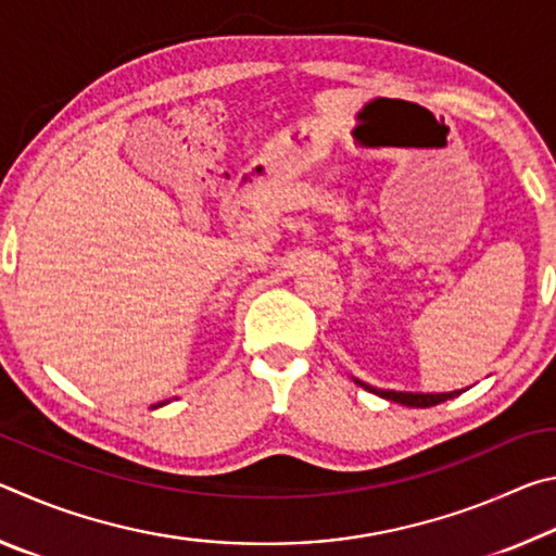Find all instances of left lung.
Segmentation results:
<instances>
[{"label": "left lung", "instance_id": "8db88e82", "mask_svg": "<svg viewBox=\"0 0 556 556\" xmlns=\"http://www.w3.org/2000/svg\"><path fill=\"white\" fill-rule=\"evenodd\" d=\"M363 388H368V384H363ZM370 390V388H368ZM384 400H392V402H400V404H407V407H434L439 402H446L451 397H456L460 394L456 392H441V394H421V392H394V390H375Z\"/></svg>", "mask_w": 556, "mask_h": 556}]
</instances>
